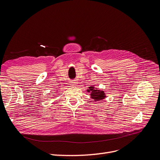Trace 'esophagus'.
<instances>
[{"label":"esophagus","mask_w":160,"mask_h":160,"mask_svg":"<svg viewBox=\"0 0 160 160\" xmlns=\"http://www.w3.org/2000/svg\"><path fill=\"white\" fill-rule=\"evenodd\" d=\"M77 82L75 81H71V82H70V85H71V86H75V85H77Z\"/></svg>","instance_id":"34e87169"}]
</instances>
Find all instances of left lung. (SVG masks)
<instances>
[{
  "mask_svg": "<svg viewBox=\"0 0 160 160\" xmlns=\"http://www.w3.org/2000/svg\"><path fill=\"white\" fill-rule=\"evenodd\" d=\"M89 89H88V92L91 91V98H93L95 101H99L105 98V95L103 91L96 90L94 89L93 87H89Z\"/></svg>",
  "mask_w": 160,
  "mask_h": 160,
  "instance_id": "left-lung-1",
  "label": "left lung"
}]
</instances>
